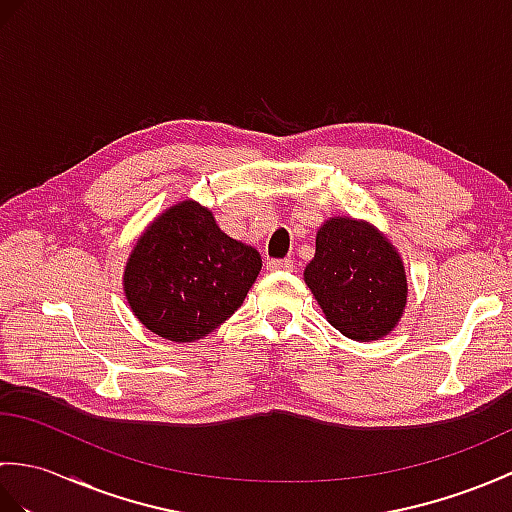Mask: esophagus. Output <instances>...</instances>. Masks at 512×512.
<instances>
[{
  "label": "esophagus",
  "instance_id": "1",
  "mask_svg": "<svg viewBox=\"0 0 512 512\" xmlns=\"http://www.w3.org/2000/svg\"><path fill=\"white\" fill-rule=\"evenodd\" d=\"M266 268L273 270V273H277V270H292V268H295V264H292V259H268Z\"/></svg>",
  "mask_w": 512,
  "mask_h": 512
}]
</instances>
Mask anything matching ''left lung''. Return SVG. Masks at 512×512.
Returning a JSON list of instances; mask_svg holds the SVG:
<instances>
[{"instance_id":"1","label":"left lung","mask_w":512,"mask_h":512,"mask_svg":"<svg viewBox=\"0 0 512 512\" xmlns=\"http://www.w3.org/2000/svg\"><path fill=\"white\" fill-rule=\"evenodd\" d=\"M303 277L325 319L347 339L376 341L405 310L407 277L398 253L376 228L350 217H332L319 228Z\"/></svg>"}]
</instances>
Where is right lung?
<instances>
[{
    "mask_svg": "<svg viewBox=\"0 0 512 512\" xmlns=\"http://www.w3.org/2000/svg\"><path fill=\"white\" fill-rule=\"evenodd\" d=\"M262 257L220 231L209 209L180 202L138 239L125 295L138 321L162 339L191 343L242 306Z\"/></svg>",
    "mask_w": 512,
    "mask_h": 512,
    "instance_id": "obj_1",
    "label": "right lung"
}]
</instances>
